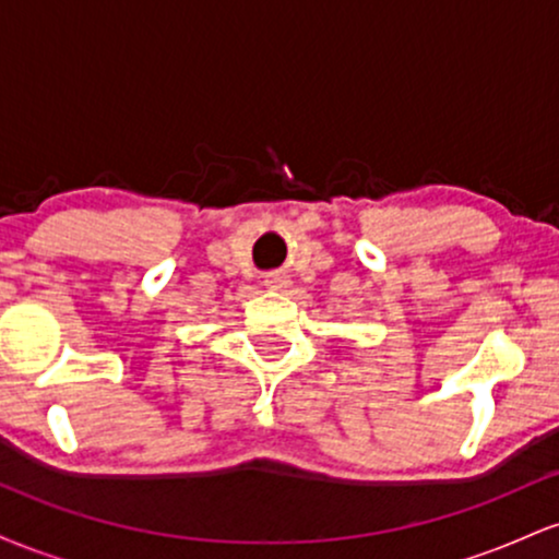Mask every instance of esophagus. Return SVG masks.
Returning a JSON list of instances; mask_svg holds the SVG:
<instances>
[{"instance_id":"obj_1","label":"esophagus","mask_w":559,"mask_h":559,"mask_svg":"<svg viewBox=\"0 0 559 559\" xmlns=\"http://www.w3.org/2000/svg\"><path fill=\"white\" fill-rule=\"evenodd\" d=\"M267 284H271V286H284V284H286V281H284V278H281V275H273V278H271V281H267Z\"/></svg>"}]
</instances>
